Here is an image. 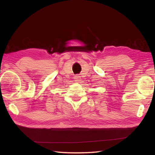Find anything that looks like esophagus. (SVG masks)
Wrapping results in <instances>:
<instances>
[{
    "label": "esophagus",
    "mask_w": 155,
    "mask_h": 155,
    "mask_svg": "<svg viewBox=\"0 0 155 155\" xmlns=\"http://www.w3.org/2000/svg\"><path fill=\"white\" fill-rule=\"evenodd\" d=\"M81 77L79 75H75L74 77V81H76V82H77V83H78V82H79L80 81H81Z\"/></svg>",
    "instance_id": "34e87169"
}]
</instances>
